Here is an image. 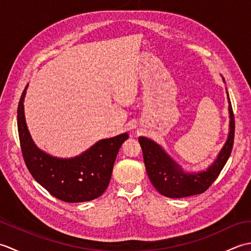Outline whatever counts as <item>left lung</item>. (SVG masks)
Here are the masks:
<instances>
[{"label": "left lung", "instance_id": "obj_1", "mask_svg": "<svg viewBox=\"0 0 251 251\" xmlns=\"http://www.w3.org/2000/svg\"><path fill=\"white\" fill-rule=\"evenodd\" d=\"M228 111H230L231 122L227 141L218 155L216 162L206 172L199 174H184L179 165L176 164L155 142L148 138L139 137V143L142 149L143 161H145L148 176L154 188L159 193L166 197H170V199H181V197L204 193L214 183V181L220 175L221 170L230 157L233 149L235 120H234L231 102L228 105Z\"/></svg>", "mask_w": 251, "mask_h": 251}]
</instances>
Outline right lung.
Wrapping results in <instances>:
<instances>
[{
    "label": "right lung",
    "instance_id": "obj_1",
    "mask_svg": "<svg viewBox=\"0 0 251 251\" xmlns=\"http://www.w3.org/2000/svg\"><path fill=\"white\" fill-rule=\"evenodd\" d=\"M26 87L19 100L17 125L21 152L32 177L52 196L63 201L79 202L97 199L108 188L117 152L128 135L100 140L74 158L52 157L35 147L26 128L24 113Z\"/></svg>",
    "mask_w": 251,
    "mask_h": 251
}]
</instances>
